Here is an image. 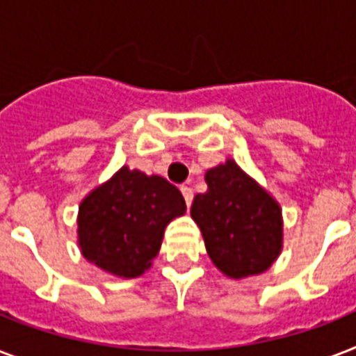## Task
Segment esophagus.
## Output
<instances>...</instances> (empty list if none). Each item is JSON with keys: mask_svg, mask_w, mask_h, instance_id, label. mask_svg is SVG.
Here are the masks:
<instances>
[{"mask_svg": "<svg viewBox=\"0 0 356 356\" xmlns=\"http://www.w3.org/2000/svg\"><path fill=\"white\" fill-rule=\"evenodd\" d=\"M181 192H183V197L184 201H186V207L192 205V200H194V190L190 188L188 184H183V186H181Z\"/></svg>", "mask_w": 356, "mask_h": 356, "instance_id": "obj_1", "label": "esophagus"}]
</instances>
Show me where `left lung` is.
I'll return each instance as SVG.
<instances>
[{
  "mask_svg": "<svg viewBox=\"0 0 356 356\" xmlns=\"http://www.w3.org/2000/svg\"><path fill=\"white\" fill-rule=\"evenodd\" d=\"M209 190L192 203L207 253L229 277L242 279L268 270L282 242L281 209L236 162L209 170Z\"/></svg>",
  "mask_w": 356,
  "mask_h": 356,
  "instance_id": "8db88e82",
  "label": "left lung"
}]
</instances>
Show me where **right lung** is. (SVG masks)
Returning <instances> with one entry per match:
<instances>
[{
    "label": "right lung",
    "instance_id": "add662e5",
    "mask_svg": "<svg viewBox=\"0 0 356 356\" xmlns=\"http://www.w3.org/2000/svg\"><path fill=\"white\" fill-rule=\"evenodd\" d=\"M184 211L175 184L123 166L81 203L79 245L102 270L138 277L159 253L168 223Z\"/></svg>",
    "mask_w": 356,
    "mask_h": 356
}]
</instances>
